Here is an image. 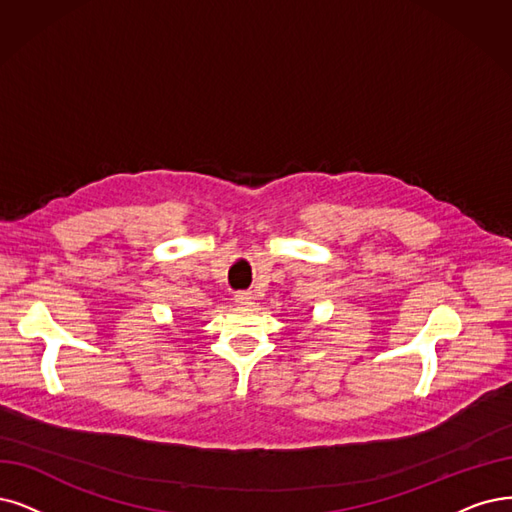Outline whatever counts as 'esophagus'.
<instances>
[{
  "label": "esophagus",
  "mask_w": 512,
  "mask_h": 512,
  "mask_svg": "<svg viewBox=\"0 0 512 512\" xmlns=\"http://www.w3.org/2000/svg\"><path fill=\"white\" fill-rule=\"evenodd\" d=\"M234 299H236V304H240V306H249V304H253V293L251 291H238L236 295H234Z\"/></svg>",
  "instance_id": "obj_1"
}]
</instances>
